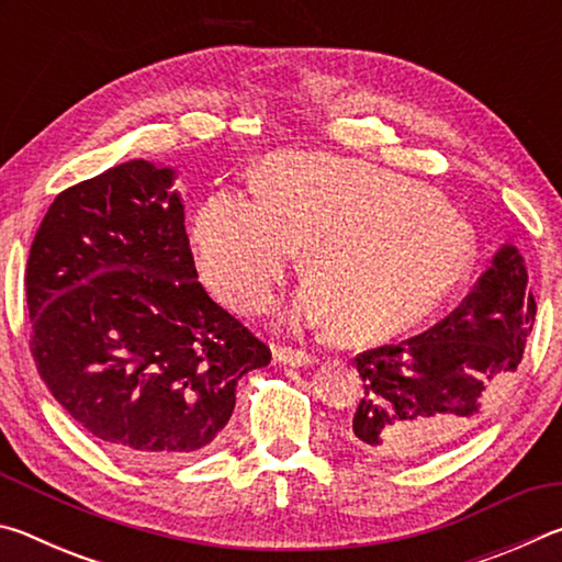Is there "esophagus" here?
Wrapping results in <instances>:
<instances>
[{"instance_id":"obj_1","label":"esophagus","mask_w":562,"mask_h":562,"mask_svg":"<svg viewBox=\"0 0 562 562\" xmlns=\"http://www.w3.org/2000/svg\"><path fill=\"white\" fill-rule=\"evenodd\" d=\"M272 355L280 364H290V367H312L317 361L315 355H307V351L290 349V347H274Z\"/></svg>"}]
</instances>
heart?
Segmentation results:
<instances>
[{
  "label": "heart",
  "instance_id": "1",
  "mask_svg": "<svg viewBox=\"0 0 562 562\" xmlns=\"http://www.w3.org/2000/svg\"><path fill=\"white\" fill-rule=\"evenodd\" d=\"M260 195L217 190L190 225L198 268L223 302L258 315L304 250L310 284L290 322L376 341L434 315L469 278L475 237L416 180L325 154L260 166Z\"/></svg>",
  "mask_w": 562,
  "mask_h": 562
}]
</instances>
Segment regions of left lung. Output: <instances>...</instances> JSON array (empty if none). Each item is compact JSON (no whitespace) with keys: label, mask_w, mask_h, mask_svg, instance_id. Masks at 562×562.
Wrapping results in <instances>:
<instances>
[{"label":"left lung","mask_w":562,"mask_h":562,"mask_svg":"<svg viewBox=\"0 0 562 562\" xmlns=\"http://www.w3.org/2000/svg\"><path fill=\"white\" fill-rule=\"evenodd\" d=\"M532 322L526 262L516 245H503L443 322L357 357L364 396L347 441L382 459H418L471 431L518 369Z\"/></svg>","instance_id":"1"}]
</instances>
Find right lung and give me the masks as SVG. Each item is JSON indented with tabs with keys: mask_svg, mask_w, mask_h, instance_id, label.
Here are the masks:
<instances>
[{
	"mask_svg": "<svg viewBox=\"0 0 562 562\" xmlns=\"http://www.w3.org/2000/svg\"><path fill=\"white\" fill-rule=\"evenodd\" d=\"M173 183V168L136 158L64 190L26 260L44 384L111 451L148 465L211 449L237 379L270 364L198 282Z\"/></svg>",
	"mask_w": 562,
	"mask_h": 562,
	"instance_id": "obj_1",
	"label": "right lung"
}]
</instances>
